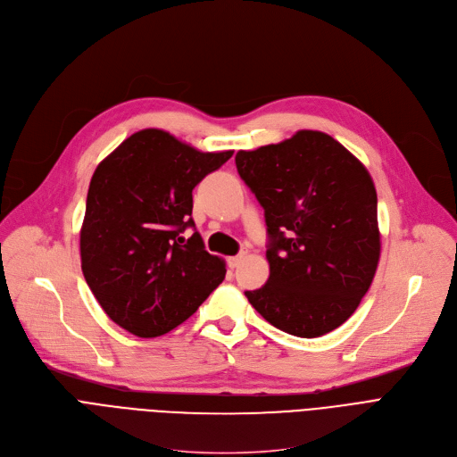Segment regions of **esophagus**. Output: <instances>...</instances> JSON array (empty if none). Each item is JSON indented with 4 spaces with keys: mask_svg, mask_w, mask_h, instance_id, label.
I'll return each mask as SVG.
<instances>
[{
    "mask_svg": "<svg viewBox=\"0 0 457 457\" xmlns=\"http://www.w3.org/2000/svg\"><path fill=\"white\" fill-rule=\"evenodd\" d=\"M242 259H245V253H238V255L228 257V264H229V268H237V266L242 262Z\"/></svg>",
    "mask_w": 457,
    "mask_h": 457,
    "instance_id": "34e87169",
    "label": "esophagus"
}]
</instances>
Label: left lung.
I'll use <instances>...</instances> for the list:
<instances>
[{
	"mask_svg": "<svg viewBox=\"0 0 457 457\" xmlns=\"http://www.w3.org/2000/svg\"><path fill=\"white\" fill-rule=\"evenodd\" d=\"M237 170L264 209L270 278L245 292L292 337L338 328L370 290L380 259L377 191L328 134L299 130L278 145L238 150Z\"/></svg>",
	"mask_w": 457,
	"mask_h": 457,
	"instance_id": "left-lung-1",
	"label": "left lung"
}]
</instances>
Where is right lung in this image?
Returning <instances> with one entry per match:
<instances>
[{
  "label": "right lung",
  "mask_w": 457,
  "mask_h": 457,
  "mask_svg": "<svg viewBox=\"0 0 457 457\" xmlns=\"http://www.w3.org/2000/svg\"><path fill=\"white\" fill-rule=\"evenodd\" d=\"M233 150L200 152L145 129L120 143L89 181L80 229L84 279L112 321L156 338L184 323L226 276L195 228L193 189Z\"/></svg>",
  "instance_id": "right-lung-1"
}]
</instances>
